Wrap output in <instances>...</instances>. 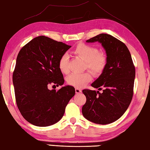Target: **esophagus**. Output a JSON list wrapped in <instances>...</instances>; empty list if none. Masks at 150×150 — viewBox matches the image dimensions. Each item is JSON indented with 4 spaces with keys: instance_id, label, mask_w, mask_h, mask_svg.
<instances>
[{
    "instance_id": "34e87169",
    "label": "esophagus",
    "mask_w": 150,
    "mask_h": 150,
    "mask_svg": "<svg viewBox=\"0 0 150 150\" xmlns=\"http://www.w3.org/2000/svg\"><path fill=\"white\" fill-rule=\"evenodd\" d=\"M82 90L80 89V88H75V93H81Z\"/></svg>"
}]
</instances>
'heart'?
I'll return each mask as SVG.
<instances>
[{"label":"heart","instance_id":"heart-1","mask_svg":"<svg viewBox=\"0 0 150 150\" xmlns=\"http://www.w3.org/2000/svg\"><path fill=\"white\" fill-rule=\"evenodd\" d=\"M73 53L85 62L86 67L94 75H100L105 69L108 59L104 53H99V50L91 45L81 43L73 50ZM69 56L64 54L59 61V67L61 72L67 73ZM91 79V75L89 72L82 73H72L67 77V83L75 87H81Z\"/></svg>","mask_w":150,"mask_h":150}]
</instances>
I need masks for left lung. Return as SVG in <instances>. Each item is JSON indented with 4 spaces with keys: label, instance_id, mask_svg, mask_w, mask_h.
Returning a JSON list of instances; mask_svg holds the SVG:
<instances>
[{
    "label": "left lung",
    "instance_id": "8db88e82",
    "mask_svg": "<svg viewBox=\"0 0 150 150\" xmlns=\"http://www.w3.org/2000/svg\"><path fill=\"white\" fill-rule=\"evenodd\" d=\"M86 42L101 43L108 62L101 74L91 83L99 91L103 88V92L83 90L87 100L82 108V113L93 123L109 124L122 117L132 101L135 67L126 45L111 35L101 33Z\"/></svg>",
    "mask_w": 150,
    "mask_h": 150
}]
</instances>
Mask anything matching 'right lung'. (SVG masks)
<instances>
[{"label":"right lung","mask_w":150,"mask_h":150,"mask_svg":"<svg viewBox=\"0 0 150 150\" xmlns=\"http://www.w3.org/2000/svg\"><path fill=\"white\" fill-rule=\"evenodd\" d=\"M71 47L39 36L18 54L13 75L16 105L23 117L33 125L47 127L58 122L75 96V88L71 85L58 91L48 88L49 84H64L59 61Z\"/></svg>","instance_id":"right-lung-1"}]
</instances>
